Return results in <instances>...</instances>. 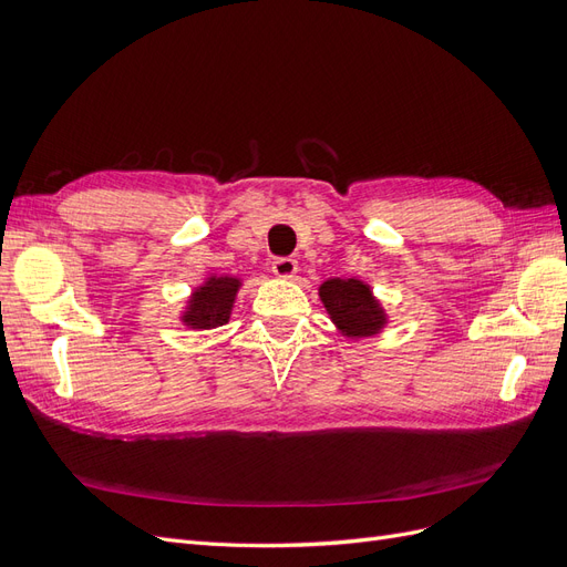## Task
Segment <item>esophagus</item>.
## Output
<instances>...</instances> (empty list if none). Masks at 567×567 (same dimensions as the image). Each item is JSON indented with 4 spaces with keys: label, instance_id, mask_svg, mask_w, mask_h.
I'll return each mask as SVG.
<instances>
[{
    "label": "esophagus",
    "instance_id": "esophagus-1",
    "mask_svg": "<svg viewBox=\"0 0 567 567\" xmlns=\"http://www.w3.org/2000/svg\"><path fill=\"white\" fill-rule=\"evenodd\" d=\"M271 271L277 274L279 279H293L298 271V262L293 260V257H277V260L271 262Z\"/></svg>",
    "mask_w": 567,
    "mask_h": 567
}]
</instances>
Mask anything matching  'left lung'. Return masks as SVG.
<instances>
[{"instance_id":"left-lung-1","label":"left lung","mask_w":567,"mask_h":567,"mask_svg":"<svg viewBox=\"0 0 567 567\" xmlns=\"http://www.w3.org/2000/svg\"><path fill=\"white\" fill-rule=\"evenodd\" d=\"M319 298L338 331L348 338H369L383 331L388 315L373 298L369 284L359 279H329L319 286Z\"/></svg>"}]
</instances>
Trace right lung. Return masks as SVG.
Masks as SVG:
<instances>
[{
    "instance_id": "add662e5",
    "label": "right lung",
    "mask_w": 567,
    "mask_h": 567,
    "mask_svg": "<svg viewBox=\"0 0 567 567\" xmlns=\"http://www.w3.org/2000/svg\"><path fill=\"white\" fill-rule=\"evenodd\" d=\"M241 279L236 277H208L188 298L186 310L182 315L184 326L188 329H217L227 323L231 307L238 293Z\"/></svg>"
}]
</instances>
